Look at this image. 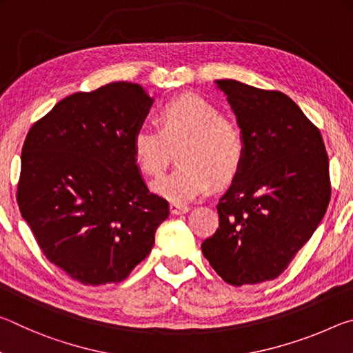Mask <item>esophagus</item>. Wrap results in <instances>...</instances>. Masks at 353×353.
I'll use <instances>...</instances> for the list:
<instances>
[{
    "label": "esophagus",
    "instance_id": "esophagus-1",
    "mask_svg": "<svg viewBox=\"0 0 353 353\" xmlns=\"http://www.w3.org/2000/svg\"><path fill=\"white\" fill-rule=\"evenodd\" d=\"M170 212L172 214H183V213H188L190 208L187 205H182V204H176V202H171L170 204Z\"/></svg>",
    "mask_w": 353,
    "mask_h": 353
}]
</instances>
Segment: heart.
<instances>
[{"mask_svg": "<svg viewBox=\"0 0 353 353\" xmlns=\"http://www.w3.org/2000/svg\"><path fill=\"white\" fill-rule=\"evenodd\" d=\"M159 129L140 128L130 141L134 160L148 176H160L177 152L179 168L152 183V191L176 204L201 198L210 188L234 181L244 159L240 129L198 94L166 101L157 110Z\"/></svg>", "mask_w": 353, "mask_h": 353, "instance_id": "1", "label": "heart"}]
</instances>
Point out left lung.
Wrapping results in <instances>:
<instances>
[{
    "label": "left lung",
    "instance_id": "1",
    "mask_svg": "<svg viewBox=\"0 0 353 353\" xmlns=\"http://www.w3.org/2000/svg\"><path fill=\"white\" fill-rule=\"evenodd\" d=\"M214 83L236 117L244 159L201 248L224 282L255 285L277 279L318 229L330 201L328 157L318 128L285 93Z\"/></svg>",
    "mask_w": 353,
    "mask_h": 353
}]
</instances>
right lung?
<instances>
[{"instance_id": "obj_1", "label": "right lung", "mask_w": 353, "mask_h": 353, "mask_svg": "<svg viewBox=\"0 0 353 353\" xmlns=\"http://www.w3.org/2000/svg\"><path fill=\"white\" fill-rule=\"evenodd\" d=\"M154 98L110 82L70 94L21 149L17 201L46 259L83 285L118 283L151 252L168 202L149 193L130 141Z\"/></svg>"}]
</instances>
